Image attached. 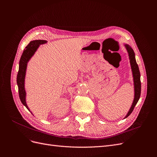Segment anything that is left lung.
Returning <instances> with one entry per match:
<instances>
[{
	"instance_id": "8db88e82",
	"label": "left lung",
	"mask_w": 157,
	"mask_h": 157,
	"mask_svg": "<svg viewBox=\"0 0 157 157\" xmlns=\"http://www.w3.org/2000/svg\"><path fill=\"white\" fill-rule=\"evenodd\" d=\"M125 46L127 49V52L128 53L130 63L131 65L132 71L133 78H134V98L132 104L131 108L128 111L127 114L125 118H127L129 115L133 111L134 107L137 104L140 96H141V74H140L139 69L138 65L136 62V58H135V53L134 52L128 44H125Z\"/></svg>"
}]
</instances>
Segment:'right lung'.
Segmentation results:
<instances>
[{"instance_id":"add662e5","label":"right lung","mask_w":157,"mask_h":157,"mask_svg":"<svg viewBox=\"0 0 157 157\" xmlns=\"http://www.w3.org/2000/svg\"><path fill=\"white\" fill-rule=\"evenodd\" d=\"M46 43L47 40H35L30 41V43L24 49L20 58L19 71L18 72L17 78H16V81H17V85L18 86V92L20 101L29 111H30V109L26 103V92L25 90V78L27 63L31 59V57L34 55L35 52L37 51L39 46L40 44H45Z\"/></svg>"}]
</instances>
